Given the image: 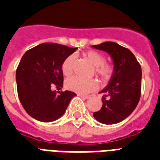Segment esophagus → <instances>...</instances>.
<instances>
[{
  "mask_svg": "<svg viewBox=\"0 0 160 160\" xmlns=\"http://www.w3.org/2000/svg\"><path fill=\"white\" fill-rule=\"evenodd\" d=\"M78 95H79L80 97L83 98V99H85V100H87V99H89V98H90V96H89V95H80V94H78Z\"/></svg>",
  "mask_w": 160,
  "mask_h": 160,
  "instance_id": "34e87169",
  "label": "esophagus"
}]
</instances>
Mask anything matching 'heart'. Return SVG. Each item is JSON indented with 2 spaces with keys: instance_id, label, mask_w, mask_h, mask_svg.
Masks as SVG:
<instances>
[{
  "instance_id": "b5f03b06",
  "label": "heart",
  "mask_w": 160,
  "mask_h": 160,
  "mask_svg": "<svg viewBox=\"0 0 160 160\" xmlns=\"http://www.w3.org/2000/svg\"><path fill=\"white\" fill-rule=\"evenodd\" d=\"M84 56L90 61L93 65H95V71L96 75H99L102 80H109L114 73V68L110 64L106 62L105 55L97 51L90 50L85 51ZM75 60V55L71 54L68 55L61 64V70L63 74L69 76L74 71ZM65 86L68 90L76 92L80 95H86L95 90L98 87L97 80L95 79L84 80L78 76H72L66 80Z\"/></svg>"
}]
</instances>
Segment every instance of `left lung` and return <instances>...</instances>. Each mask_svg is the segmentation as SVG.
Masks as SVG:
<instances>
[{"label":"left lung","instance_id":"left-lung-1","mask_svg":"<svg viewBox=\"0 0 160 160\" xmlns=\"http://www.w3.org/2000/svg\"><path fill=\"white\" fill-rule=\"evenodd\" d=\"M93 47L106 51L114 61V74L110 82L100 91L105 94L102 107L93 115L102 124H117L129 116L139 103L141 95V66L129 49L115 42L107 41Z\"/></svg>","mask_w":160,"mask_h":160}]
</instances>
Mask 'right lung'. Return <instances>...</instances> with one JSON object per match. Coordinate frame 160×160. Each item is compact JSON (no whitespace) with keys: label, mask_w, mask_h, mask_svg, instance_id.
Segmentation results:
<instances>
[{"label":"right lung","mask_w":160,"mask_h":160,"mask_svg":"<svg viewBox=\"0 0 160 160\" xmlns=\"http://www.w3.org/2000/svg\"><path fill=\"white\" fill-rule=\"evenodd\" d=\"M77 48L56 43H42L30 49L16 69L17 93L27 114L41 122H51L62 116L76 94L52 90L63 85L61 64Z\"/></svg>","instance_id":"obj_1"}]
</instances>
